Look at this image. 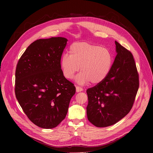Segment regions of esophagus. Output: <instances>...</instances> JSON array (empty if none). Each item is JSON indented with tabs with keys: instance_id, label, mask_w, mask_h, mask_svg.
I'll list each match as a JSON object with an SVG mask.
<instances>
[{
	"instance_id": "obj_1",
	"label": "esophagus",
	"mask_w": 153,
	"mask_h": 153,
	"mask_svg": "<svg viewBox=\"0 0 153 153\" xmlns=\"http://www.w3.org/2000/svg\"><path fill=\"white\" fill-rule=\"evenodd\" d=\"M76 92H80V91H83V88H82V87H80L79 86H76Z\"/></svg>"
}]
</instances>
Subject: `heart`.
<instances>
[{"instance_id":"obj_1","label":"heart","mask_w":153,"mask_h":153,"mask_svg":"<svg viewBox=\"0 0 153 153\" xmlns=\"http://www.w3.org/2000/svg\"><path fill=\"white\" fill-rule=\"evenodd\" d=\"M70 54H64L60 65L65 77L71 79L80 70L76 81L81 85L91 82L97 84L103 81L110 73L113 63V56L106 48L94 43L82 42L73 43Z\"/></svg>"}]
</instances>
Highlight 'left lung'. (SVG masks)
Listing matches in <instances>:
<instances>
[{"label":"left lung","instance_id":"8db88e82","mask_svg":"<svg viewBox=\"0 0 153 153\" xmlns=\"http://www.w3.org/2000/svg\"><path fill=\"white\" fill-rule=\"evenodd\" d=\"M117 55L102 82L86 90L88 120L97 127L113 125L132 108L139 89V74L133 56L115 41Z\"/></svg>","mask_w":153,"mask_h":153}]
</instances>
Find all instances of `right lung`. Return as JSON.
Segmentation results:
<instances>
[{
	"mask_svg": "<svg viewBox=\"0 0 153 153\" xmlns=\"http://www.w3.org/2000/svg\"><path fill=\"white\" fill-rule=\"evenodd\" d=\"M67 41L61 37L37 40L17 65L16 97L28 119L42 128H55L65 118L76 93L61 69Z\"/></svg>",
	"mask_w": 153,
	"mask_h": 153,
	"instance_id": "right-lung-1",
	"label": "right lung"
}]
</instances>
